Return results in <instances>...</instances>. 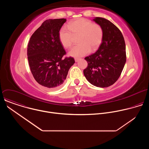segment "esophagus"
Here are the masks:
<instances>
[{"label": "esophagus", "mask_w": 149, "mask_h": 149, "mask_svg": "<svg viewBox=\"0 0 149 149\" xmlns=\"http://www.w3.org/2000/svg\"><path fill=\"white\" fill-rule=\"evenodd\" d=\"M79 60V58H75V61L76 62H78Z\"/></svg>", "instance_id": "34e87169"}]
</instances>
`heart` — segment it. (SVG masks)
<instances>
[{
	"instance_id": "heart-1",
	"label": "heart",
	"mask_w": 149,
	"mask_h": 149,
	"mask_svg": "<svg viewBox=\"0 0 149 149\" xmlns=\"http://www.w3.org/2000/svg\"><path fill=\"white\" fill-rule=\"evenodd\" d=\"M78 44L69 52V55L81 57L87 55L90 51H95L101 44L102 39V30L97 24L91 21L79 18L67 25V29L62 28L59 33L61 44L65 48L71 47L74 37H78Z\"/></svg>"
}]
</instances>
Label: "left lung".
<instances>
[{
  "label": "left lung",
  "mask_w": 149,
  "mask_h": 149,
  "mask_svg": "<svg viewBox=\"0 0 149 149\" xmlns=\"http://www.w3.org/2000/svg\"><path fill=\"white\" fill-rule=\"evenodd\" d=\"M93 20L101 26L102 39L97 52L85 58L88 67L84 74L93 86L105 88L117 81L125 65V41L119 29L109 20L96 17Z\"/></svg>",
  "instance_id": "obj_1"
}]
</instances>
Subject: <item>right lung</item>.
<instances>
[{
	"instance_id": "add662e5",
	"label": "right lung",
	"mask_w": 149,
	"mask_h": 149,
	"mask_svg": "<svg viewBox=\"0 0 149 149\" xmlns=\"http://www.w3.org/2000/svg\"><path fill=\"white\" fill-rule=\"evenodd\" d=\"M66 21V19L46 20L32 34L28 45V59L35 79L51 90L62 86L75 63L72 57L62 58L66 52L59 33Z\"/></svg>"
}]
</instances>
